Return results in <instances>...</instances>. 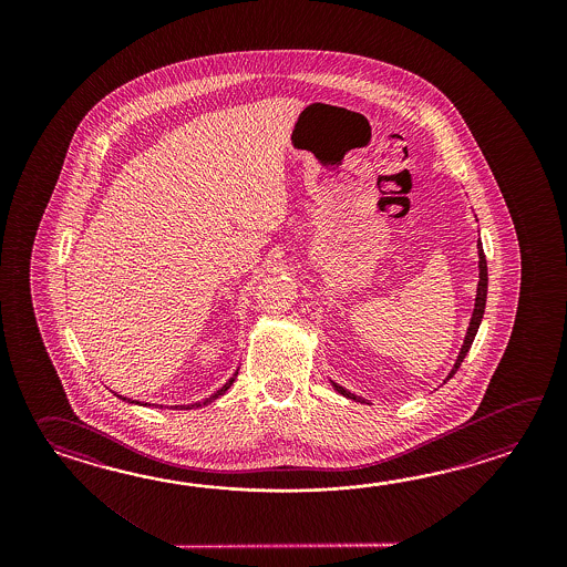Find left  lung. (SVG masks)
<instances>
[{"label": "left lung", "instance_id": "left-lung-1", "mask_svg": "<svg viewBox=\"0 0 567 567\" xmlns=\"http://www.w3.org/2000/svg\"><path fill=\"white\" fill-rule=\"evenodd\" d=\"M476 247H478V288H476V300H474V310H472L471 324L466 328V337H464V342H462V349L458 352V359L454 362V367H452V371L447 373L446 379H444V383H447L456 371L460 369V364L464 361V357L468 354V350H471L472 342H474V337H476V332H478V328H481L482 316H484V306H486V291H488V269H486V257H484V249H482L481 239L476 243ZM330 383L334 386V391H338L340 395H344L347 399H352V401H359V403H369L367 399L359 398V395H354V393H350L349 389H344L342 385H338L334 383L332 379H330Z\"/></svg>", "mask_w": 567, "mask_h": 567}]
</instances>
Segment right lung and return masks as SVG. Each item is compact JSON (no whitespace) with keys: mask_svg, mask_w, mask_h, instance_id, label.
<instances>
[{"mask_svg":"<svg viewBox=\"0 0 567 567\" xmlns=\"http://www.w3.org/2000/svg\"><path fill=\"white\" fill-rule=\"evenodd\" d=\"M237 374H239V367H237V371L235 373L230 374L229 379H227V383L223 386H218L217 391L215 393H210L208 398L200 399V401H193V403H181V405H169V410H196V408H203V405H208V403H213L215 399L220 398V395H225L227 391H229L230 385L235 383V379H237ZM117 395V393H115ZM117 398L123 399V401H127V403H135V405H145V408H150L152 403H147V401H133V399L130 398H123V395H117ZM152 408H164V405H152Z\"/></svg>","mask_w":567,"mask_h":567,"instance_id":"obj_1","label":"right lung"}]
</instances>
